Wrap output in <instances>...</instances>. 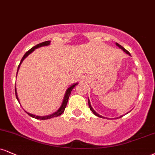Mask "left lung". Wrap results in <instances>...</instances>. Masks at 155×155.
Here are the masks:
<instances>
[{
	"label": "left lung",
	"instance_id": "8db88e82",
	"mask_svg": "<svg viewBox=\"0 0 155 155\" xmlns=\"http://www.w3.org/2000/svg\"><path fill=\"white\" fill-rule=\"evenodd\" d=\"M116 45H117V46H118V47H119V48H120V49H122L123 50H124V51L125 52V53H127V54H128V55H131V54H130V53H129V52H128V50H126V49H125V48H124V47H122V46H121V45H119L118 43H117V42H116ZM88 103H89V108H90V110H92V113H94V115H97V116L100 117V118H104V117H102V115H99L97 113H96V112H95V111H94V109H93V108L92 107V106H91V104H90V102H89H89H88ZM120 117H123V116H120ZM120 117H119V118H120Z\"/></svg>",
	"mask_w": 155,
	"mask_h": 155
}]
</instances>
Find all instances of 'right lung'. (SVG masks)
<instances>
[{
	"instance_id": "obj_1",
	"label": "right lung",
	"mask_w": 155,
	"mask_h": 155,
	"mask_svg": "<svg viewBox=\"0 0 155 155\" xmlns=\"http://www.w3.org/2000/svg\"><path fill=\"white\" fill-rule=\"evenodd\" d=\"M50 41H45V42H42V43H40V44H38V45H35V47L31 48L30 50H28L27 53L24 54V55L23 56V58H22L21 60V62H20L19 65H18V66L17 73H18V69H19L20 65L21 64L22 61H24V58H27V57L28 56V55H29V54H30L31 53H32V52L34 51V50H35V49H37V48H40V47H42V46H47V45H48L50 44ZM77 84H78L77 83L74 84H73L72 86H71L69 88H68V89H67V90H66V94H65L64 99H63V101L62 105L61 106V107H60L59 109L58 110H57L56 112H55V113H53V114H51V115H47V116H37V115H32V114H31V113H27H27L28 115H29V116L32 117V118H34L39 119V120H47V119H50V118H54V117H58V116H59V115H61L62 114V113H63V112H64L65 108H66V105H67V103H68V98H69V96H70V94H71V92L72 89L74 88V87H75V86L77 85ZM15 94H16V99H17L18 102H19V100H18V96H17V93H16V88H15Z\"/></svg>"
}]
</instances>
